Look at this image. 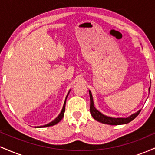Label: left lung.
I'll use <instances>...</instances> for the list:
<instances>
[{"label":"left lung","instance_id":"1","mask_svg":"<svg viewBox=\"0 0 155 155\" xmlns=\"http://www.w3.org/2000/svg\"><path fill=\"white\" fill-rule=\"evenodd\" d=\"M150 87L149 88V92H150ZM89 93H90V114L95 119V120L98 121V122H101V123L104 124H110V125H118V124H124L129 123L130 122L134 120L136 117L139 114L140 111H141V109L138 110V111L136 113L133 114L130 116L128 117H118V118H114V117H111L106 116V115L103 114L102 113H101L98 110H97L94 106V102H93V98H92V92L90 90H89Z\"/></svg>","mask_w":155,"mask_h":155}]
</instances>
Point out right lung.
Wrapping results in <instances>:
<instances>
[{"label":"right lung","mask_w":155,"mask_h":155,"mask_svg":"<svg viewBox=\"0 0 155 155\" xmlns=\"http://www.w3.org/2000/svg\"><path fill=\"white\" fill-rule=\"evenodd\" d=\"M71 90H69L68 93V95L66 96V97H65V102H64V104H63V107L62 108V111H60V114L58 115V117H56V118L54 119V120L51 121V122H49V123H48L47 124H44V125H42V126H38V127H38V128H40V127H50V126H52V125H54V124H58V122H60V121H61L62 119H63V117H64V113H65V102H66V99H67V97L68 95L69 92H70Z\"/></svg>","instance_id":"add662e5"}]
</instances>
